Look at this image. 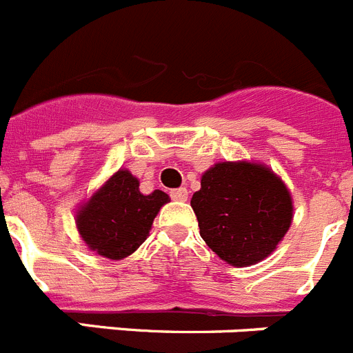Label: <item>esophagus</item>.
<instances>
[{"mask_svg":"<svg viewBox=\"0 0 353 353\" xmlns=\"http://www.w3.org/2000/svg\"><path fill=\"white\" fill-rule=\"evenodd\" d=\"M171 198H173L174 201H187V198H189V192H187L185 187L173 189V191H171Z\"/></svg>","mask_w":353,"mask_h":353,"instance_id":"34e87169","label":"esophagus"}]
</instances>
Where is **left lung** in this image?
<instances>
[{"instance_id": "left-lung-1", "label": "left lung", "mask_w": 353, "mask_h": 353, "mask_svg": "<svg viewBox=\"0 0 353 353\" xmlns=\"http://www.w3.org/2000/svg\"><path fill=\"white\" fill-rule=\"evenodd\" d=\"M199 235L233 267L267 258L288 232L293 201L288 187L263 164L217 162L192 194Z\"/></svg>"}]
</instances>
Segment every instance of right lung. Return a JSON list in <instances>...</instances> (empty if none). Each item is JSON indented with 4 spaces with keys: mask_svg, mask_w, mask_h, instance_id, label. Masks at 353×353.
Masks as SVG:
<instances>
[{
    "mask_svg": "<svg viewBox=\"0 0 353 353\" xmlns=\"http://www.w3.org/2000/svg\"><path fill=\"white\" fill-rule=\"evenodd\" d=\"M170 196L162 191L143 194L139 180L129 170L117 173L79 207L76 224L84 244L109 260L132 254L148 236L162 205Z\"/></svg>",
    "mask_w": 353,
    "mask_h": 353,
    "instance_id": "obj_1",
    "label": "right lung"
}]
</instances>
